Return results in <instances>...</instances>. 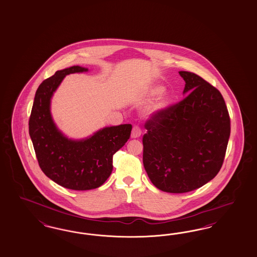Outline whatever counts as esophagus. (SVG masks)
Returning <instances> with one entry per match:
<instances>
[{"mask_svg":"<svg viewBox=\"0 0 257 257\" xmlns=\"http://www.w3.org/2000/svg\"><path fill=\"white\" fill-rule=\"evenodd\" d=\"M142 135V130L139 126H135L132 130V133H131V139H138L140 138Z\"/></svg>","mask_w":257,"mask_h":257,"instance_id":"obj_1","label":"esophagus"}]
</instances>
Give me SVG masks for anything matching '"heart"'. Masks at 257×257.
I'll use <instances>...</instances> for the list:
<instances>
[{"label": "heart", "mask_w": 257, "mask_h": 257, "mask_svg": "<svg viewBox=\"0 0 257 257\" xmlns=\"http://www.w3.org/2000/svg\"><path fill=\"white\" fill-rule=\"evenodd\" d=\"M164 90H165L164 86L160 84H154L146 91V95L151 97H158L164 92ZM171 103H172V97L170 95L165 94L161 96L151 109L150 115L154 116V115H162L163 113H165V111H167Z\"/></svg>", "instance_id": "b5f03b06"}]
</instances>
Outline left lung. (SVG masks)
I'll return each instance as SVG.
<instances>
[{
  "label": "left lung",
  "mask_w": 257,
  "mask_h": 257,
  "mask_svg": "<svg viewBox=\"0 0 257 257\" xmlns=\"http://www.w3.org/2000/svg\"><path fill=\"white\" fill-rule=\"evenodd\" d=\"M186 97L145 127L143 165L163 192L182 194L203 186L221 169L230 139V115L220 92L192 72L179 71Z\"/></svg>",
  "instance_id": "obj_1"
}]
</instances>
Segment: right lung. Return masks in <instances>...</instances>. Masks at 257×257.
I'll return each instance as SVG.
<instances>
[{"label":"right lung","instance_id":"1","mask_svg":"<svg viewBox=\"0 0 257 257\" xmlns=\"http://www.w3.org/2000/svg\"><path fill=\"white\" fill-rule=\"evenodd\" d=\"M74 65L57 71L37 89L29 118V136L45 176L61 186L85 191L101 186L113 170V156L129 140L131 124L103 127L85 139L65 136L55 123L51 99L65 76L87 72Z\"/></svg>","mask_w":257,"mask_h":257}]
</instances>
